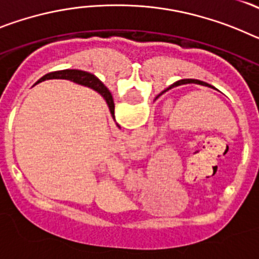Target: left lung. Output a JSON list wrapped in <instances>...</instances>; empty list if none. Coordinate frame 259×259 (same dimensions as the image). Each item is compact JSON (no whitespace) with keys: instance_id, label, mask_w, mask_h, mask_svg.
<instances>
[{"instance_id":"8db88e82","label":"left lung","mask_w":259,"mask_h":259,"mask_svg":"<svg viewBox=\"0 0 259 259\" xmlns=\"http://www.w3.org/2000/svg\"><path fill=\"white\" fill-rule=\"evenodd\" d=\"M184 84V83H194V84H201V85H205V87H210V88H214L212 85H210V84L205 83V81H201V80H196V79H184V80H179V81H176L174 85H176V84Z\"/></svg>"}]
</instances>
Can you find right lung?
Segmentation results:
<instances>
[{
	"mask_svg": "<svg viewBox=\"0 0 259 259\" xmlns=\"http://www.w3.org/2000/svg\"><path fill=\"white\" fill-rule=\"evenodd\" d=\"M45 79H67L74 81V83L81 84V85L89 87V88L97 91L102 97L105 98L107 106H109L110 113L113 114L114 116V100L113 96L110 93L109 89L104 85V84L97 79L93 74H89L87 71L81 70H62V71H54V72H50L47 74L45 76L41 77L40 80Z\"/></svg>",
	"mask_w": 259,
	"mask_h": 259,
	"instance_id": "1",
	"label": "right lung"
}]
</instances>
